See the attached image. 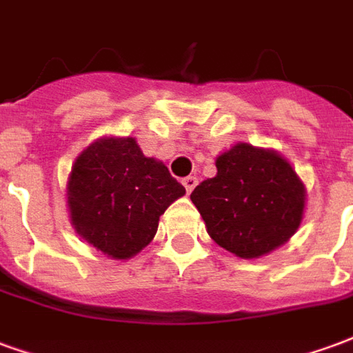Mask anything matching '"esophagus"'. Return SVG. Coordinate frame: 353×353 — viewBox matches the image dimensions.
Segmentation results:
<instances>
[{"mask_svg": "<svg viewBox=\"0 0 353 353\" xmlns=\"http://www.w3.org/2000/svg\"><path fill=\"white\" fill-rule=\"evenodd\" d=\"M183 185H185V189H187V192H192V189L199 185V177L196 176H187L183 179Z\"/></svg>", "mask_w": 353, "mask_h": 353, "instance_id": "34e87169", "label": "esophagus"}]
</instances>
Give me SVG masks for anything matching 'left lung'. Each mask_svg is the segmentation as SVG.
Returning <instances> with one entry per match:
<instances>
[{
	"mask_svg": "<svg viewBox=\"0 0 353 353\" xmlns=\"http://www.w3.org/2000/svg\"><path fill=\"white\" fill-rule=\"evenodd\" d=\"M217 174L191 192L215 244L242 259L270 253L303 221V181L281 154L236 143L215 161Z\"/></svg>",
	"mask_w": 353,
	"mask_h": 353,
	"instance_id": "left-lung-1",
	"label": "left lung"
}]
</instances>
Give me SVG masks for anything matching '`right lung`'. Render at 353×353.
Instances as JSON below:
<instances>
[{"label": "right lung", "mask_w": 353, "mask_h": 353, "mask_svg": "<svg viewBox=\"0 0 353 353\" xmlns=\"http://www.w3.org/2000/svg\"><path fill=\"white\" fill-rule=\"evenodd\" d=\"M185 194L161 161L134 138H100L75 159L68 208L83 240L113 259H130L159 229V217Z\"/></svg>", "instance_id": "right-lung-1"}]
</instances>
